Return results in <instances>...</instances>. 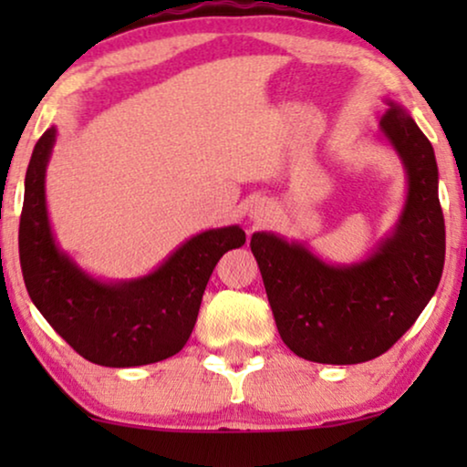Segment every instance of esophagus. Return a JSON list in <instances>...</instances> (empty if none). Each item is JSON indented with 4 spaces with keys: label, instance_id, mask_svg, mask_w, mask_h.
Returning a JSON list of instances; mask_svg holds the SVG:
<instances>
[{
    "label": "esophagus",
    "instance_id": "obj_1",
    "mask_svg": "<svg viewBox=\"0 0 467 467\" xmlns=\"http://www.w3.org/2000/svg\"><path fill=\"white\" fill-rule=\"evenodd\" d=\"M251 216H253L254 221H264L265 216H267V213H265V210H264V206H259V208H254V210H253Z\"/></svg>",
    "mask_w": 467,
    "mask_h": 467
}]
</instances>
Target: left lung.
I'll return each mask as SVG.
<instances>
[{
  "instance_id": "1",
  "label": "left lung",
  "mask_w": 467,
  "mask_h": 467,
  "mask_svg": "<svg viewBox=\"0 0 467 467\" xmlns=\"http://www.w3.org/2000/svg\"><path fill=\"white\" fill-rule=\"evenodd\" d=\"M380 131L408 174L398 225L366 261L329 265L304 244L257 232V259L278 334L302 359L350 366L387 353L438 289L446 234L431 142L393 101Z\"/></svg>"
}]
</instances>
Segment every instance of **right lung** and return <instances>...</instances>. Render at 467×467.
<instances>
[{
    "label": "right lung",
    "instance_id": "right-lung-1",
    "mask_svg": "<svg viewBox=\"0 0 467 467\" xmlns=\"http://www.w3.org/2000/svg\"><path fill=\"white\" fill-rule=\"evenodd\" d=\"M57 138L37 140L25 176L18 257L31 302L76 353L106 368H133L176 355L195 327L202 296L219 259L246 242L238 225L208 229L176 248L149 276L101 283L57 246L44 176Z\"/></svg>",
    "mask_w": 467,
    "mask_h": 467
}]
</instances>
